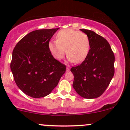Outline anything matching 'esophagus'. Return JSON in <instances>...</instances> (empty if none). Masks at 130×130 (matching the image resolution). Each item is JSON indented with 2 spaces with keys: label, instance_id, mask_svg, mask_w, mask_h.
Segmentation results:
<instances>
[{
  "label": "esophagus",
  "instance_id": "34e87169",
  "mask_svg": "<svg viewBox=\"0 0 130 130\" xmlns=\"http://www.w3.org/2000/svg\"><path fill=\"white\" fill-rule=\"evenodd\" d=\"M66 70H67V72H69V70H70V67H69V66H67V69H66Z\"/></svg>",
  "mask_w": 130,
  "mask_h": 130
}]
</instances>
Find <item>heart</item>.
<instances>
[{"instance_id":"1","label":"heart","mask_w":130,"mask_h":130,"mask_svg":"<svg viewBox=\"0 0 130 130\" xmlns=\"http://www.w3.org/2000/svg\"><path fill=\"white\" fill-rule=\"evenodd\" d=\"M57 40L48 43L50 52L55 59L60 60L66 52L70 61L79 63L87 57L90 48V42L86 33L73 29L60 30L56 35Z\"/></svg>"}]
</instances>
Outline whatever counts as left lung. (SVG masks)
<instances>
[{"label":"left lung","mask_w":130,"mask_h":130,"mask_svg":"<svg viewBox=\"0 0 130 130\" xmlns=\"http://www.w3.org/2000/svg\"><path fill=\"white\" fill-rule=\"evenodd\" d=\"M88 36L90 50L84 61L70 69L74 77L73 87L86 99L101 96L115 74V55L107 41L90 30L80 29Z\"/></svg>","instance_id":"1"}]
</instances>
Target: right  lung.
I'll list each match as a JSON object with an SVG mask.
<instances>
[{"label":"right lung","instance_id":"add662e5","mask_svg":"<svg viewBox=\"0 0 130 130\" xmlns=\"http://www.w3.org/2000/svg\"><path fill=\"white\" fill-rule=\"evenodd\" d=\"M59 28L32 31L12 52L10 69L18 87L33 98L46 96L57 86L66 66L52 55L50 40Z\"/></svg>","mask_w":130,"mask_h":130}]
</instances>
